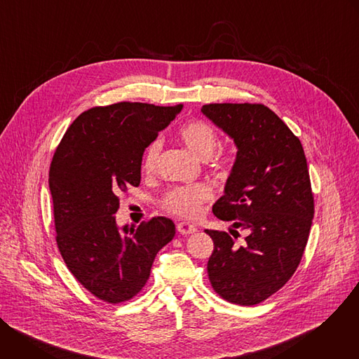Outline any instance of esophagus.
Segmentation results:
<instances>
[{"instance_id":"34e87169","label":"esophagus","mask_w":359,"mask_h":359,"mask_svg":"<svg viewBox=\"0 0 359 359\" xmlns=\"http://www.w3.org/2000/svg\"><path fill=\"white\" fill-rule=\"evenodd\" d=\"M177 231H179L180 234L186 236V234H191V233L197 231V227H196L194 224H191V223L180 222V223H177Z\"/></svg>"}]
</instances>
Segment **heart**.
I'll return each instance as SVG.
<instances>
[{"instance_id": "b5f03b06", "label": "heart", "mask_w": 359, "mask_h": 359, "mask_svg": "<svg viewBox=\"0 0 359 359\" xmlns=\"http://www.w3.org/2000/svg\"><path fill=\"white\" fill-rule=\"evenodd\" d=\"M179 140L200 159H209L217 144V132L213 126L203 121H191L184 123L177 132ZM162 150V142L159 139L153 140L146 147L142 158V169L151 175L155 173L159 165ZM226 159V158H222ZM213 196L212 189L204 184H190V186H179L169 190L162 204L163 208L183 219H194L201 212V204L210 200Z\"/></svg>"}]
</instances>
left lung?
I'll return each instance as SVG.
<instances>
[{"instance_id":"8db88e82","label":"left lung","mask_w":359,"mask_h":359,"mask_svg":"<svg viewBox=\"0 0 359 359\" xmlns=\"http://www.w3.org/2000/svg\"><path fill=\"white\" fill-rule=\"evenodd\" d=\"M203 115L230 139L237 155L215 203L217 219L248 231L240 245L226 231L206 230L215 250L209 280L224 299L255 305L297 270L314 217V197L299 139L260 104L203 105Z\"/></svg>"}]
</instances>
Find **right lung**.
Masks as SVG:
<instances>
[{
    "label": "right lung",
    "mask_w": 359,
    "mask_h": 359,
    "mask_svg": "<svg viewBox=\"0 0 359 359\" xmlns=\"http://www.w3.org/2000/svg\"><path fill=\"white\" fill-rule=\"evenodd\" d=\"M119 102L81 114L49 168L57 243L74 277L95 297L128 301L146 284L156 254L175 237V223L153 217L119 227L118 194L140 183L144 149L182 111Z\"/></svg>",
    "instance_id": "add662e5"
}]
</instances>
